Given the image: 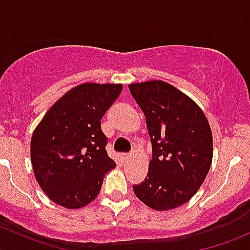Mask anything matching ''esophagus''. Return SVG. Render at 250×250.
<instances>
[{"label":"esophagus","instance_id":"34e87169","mask_svg":"<svg viewBox=\"0 0 250 250\" xmlns=\"http://www.w3.org/2000/svg\"><path fill=\"white\" fill-rule=\"evenodd\" d=\"M130 157V155L129 153H122V158H123V161H127L128 158Z\"/></svg>","mask_w":250,"mask_h":250}]
</instances>
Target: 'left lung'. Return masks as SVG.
<instances>
[{
    "mask_svg": "<svg viewBox=\"0 0 250 250\" xmlns=\"http://www.w3.org/2000/svg\"><path fill=\"white\" fill-rule=\"evenodd\" d=\"M129 90L146 117L152 160L135 196L156 210L186 203L206 179L213 138L203 111L188 95L163 81L132 83Z\"/></svg>",
    "mask_w": 250,
    "mask_h": 250,
    "instance_id": "obj_1",
    "label": "left lung"
}]
</instances>
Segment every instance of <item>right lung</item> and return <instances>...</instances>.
<instances>
[{
  "label": "right lung",
  "instance_id": "obj_1",
  "mask_svg": "<svg viewBox=\"0 0 250 250\" xmlns=\"http://www.w3.org/2000/svg\"><path fill=\"white\" fill-rule=\"evenodd\" d=\"M122 84L83 83L44 115L31 139V162L42 190L54 203L76 209L92 202L116 166L106 152L100 121Z\"/></svg>",
  "mask_w": 250,
  "mask_h": 250
}]
</instances>
